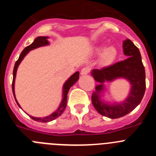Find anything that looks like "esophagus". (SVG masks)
Wrapping results in <instances>:
<instances>
[{
    "label": "esophagus",
    "instance_id": "34e87169",
    "mask_svg": "<svg viewBox=\"0 0 156 156\" xmlns=\"http://www.w3.org/2000/svg\"><path fill=\"white\" fill-rule=\"evenodd\" d=\"M89 73V69L87 68V67H84V68H83L80 71L81 75H87V74Z\"/></svg>",
    "mask_w": 156,
    "mask_h": 156
}]
</instances>
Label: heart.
Masks as SVG:
<instances>
[{"label": "heart", "instance_id": "b5f03b06", "mask_svg": "<svg viewBox=\"0 0 156 156\" xmlns=\"http://www.w3.org/2000/svg\"><path fill=\"white\" fill-rule=\"evenodd\" d=\"M104 49V47H98L95 49V53L100 54ZM117 55V51L114 47H108L104 51L100 58V62L102 66H108L113 62Z\"/></svg>", "mask_w": 156, "mask_h": 156}]
</instances>
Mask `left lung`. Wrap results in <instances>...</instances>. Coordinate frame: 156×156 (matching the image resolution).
I'll list each match as a JSON object with an SVG mask.
<instances>
[{
  "label": "left lung",
  "instance_id": "obj_1",
  "mask_svg": "<svg viewBox=\"0 0 156 156\" xmlns=\"http://www.w3.org/2000/svg\"><path fill=\"white\" fill-rule=\"evenodd\" d=\"M122 47L125 55L129 56L127 58L92 71L95 80L101 83L100 85L96 87V91L92 94L93 105L101 115L111 119L120 118L133 111L140 104L145 92V70L139 49L129 39L123 42ZM120 77L126 78L132 84L129 97L120 104L108 105L102 103L99 97L100 91L104 90L103 83L105 80L112 81Z\"/></svg>",
  "mask_w": 156,
  "mask_h": 156
}]
</instances>
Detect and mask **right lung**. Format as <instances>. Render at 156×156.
<instances>
[{"label":"right lung","instance_id":"right-lung-1","mask_svg":"<svg viewBox=\"0 0 156 156\" xmlns=\"http://www.w3.org/2000/svg\"><path fill=\"white\" fill-rule=\"evenodd\" d=\"M48 37H37L35 39V41L34 42L32 43L31 44L27 46V48H24V50L22 51V53L20 54V55H19V59H18L17 61H16V64H15V66H14V69H13V80H12V91H13V94L14 97H15V99H16V102H17L18 105L20 107L19 104L18 103L17 100L16 98V96H15V79H16V71H17V68L19 65L20 64V62H22V60L23 59V58L26 56L27 53H28L30 51L33 50V49H35L37 48H39L41 46H44V45H48L49 43H48ZM79 72H76L75 73L73 74V76L69 77V79L68 80L66 81L65 83L64 84V88H63V99L62 101L61 102L60 105H59L58 108V110H56L55 112L51 114V115H48V116L46 117H43V118H37V117H34V116H30L32 119H34V120L38 121V122H50V121L54 120V119H55L57 117H58L59 115H61L62 114V112H64L65 108L66 107V103H67V94H68L69 90L70 89L73 85L79 79ZM21 108V107H20Z\"/></svg>","mask_w":156,"mask_h":156}]
</instances>
